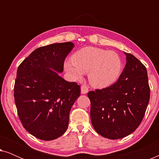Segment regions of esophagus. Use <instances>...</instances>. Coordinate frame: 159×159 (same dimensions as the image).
I'll use <instances>...</instances> for the list:
<instances>
[{
	"mask_svg": "<svg viewBox=\"0 0 159 159\" xmlns=\"http://www.w3.org/2000/svg\"><path fill=\"white\" fill-rule=\"evenodd\" d=\"M88 92V88L85 84H82L81 86V93L82 94H85Z\"/></svg>",
	"mask_w": 159,
	"mask_h": 159,
	"instance_id": "obj_1",
	"label": "esophagus"
}]
</instances>
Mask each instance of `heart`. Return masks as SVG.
<instances>
[{"mask_svg": "<svg viewBox=\"0 0 159 159\" xmlns=\"http://www.w3.org/2000/svg\"><path fill=\"white\" fill-rule=\"evenodd\" d=\"M121 61L119 55L95 47H85L71 56V63L65 64V68L74 79L80 80L83 73H88L93 87L104 88L114 83L121 71Z\"/></svg>", "mask_w": 159, "mask_h": 159, "instance_id": "obj_1", "label": "heart"}]
</instances>
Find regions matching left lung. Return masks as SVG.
<instances>
[{
  "mask_svg": "<svg viewBox=\"0 0 159 159\" xmlns=\"http://www.w3.org/2000/svg\"><path fill=\"white\" fill-rule=\"evenodd\" d=\"M125 54L127 63L117 81L88 93L93 128L111 140L125 138L138 127L150 100L146 68L133 55Z\"/></svg>",
  "mask_w": 159,
  "mask_h": 159,
  "instance_id": "8db88e82",
  "label": "left lung"
}]
</instances>
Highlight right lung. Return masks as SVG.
Returning <instances> with one entry per match:
<instances>
[{
	"label": "right lung",
	"instance_id": "obj_1",
	"mask_svg": "<svg viewBox=\"0 0 159 159\" xmlns=\"http://www.w3.org/2000/svg\"><path fill=\"white\" fill-rule=\"evenodd\" d=\"M74 45L66 42L38 48L17 69L14 96L19 118L40 140H54L66 131L71 106L80 95V86L58 73Z\"/></svg>",
	"mask_w": 159,
	"mask_h": 159
}]
</instances>
